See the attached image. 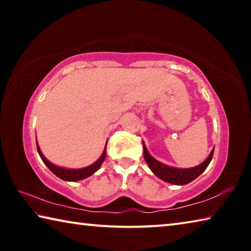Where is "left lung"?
Masks as SVG:
<instances>
[{
	"instance_id": "left-lung-1",
	"label": "left lung",
	"mask_w": 251,
	"mask_h": 251,
	"mask_svg": "<svg viewBox=\"0 0 251 251\" xmlns=\"http://www.w3.org/2000/svg\"><path fill=\"white\" fill-rule=\"evenodd\" d=\"M143 148H144V158H145L146 163L148 166L151 169V172L155 174V175L160 178L161 180L169 182V184L174 185H186L189 184L190 181L201 175V173L205 172V169L208 167V165L212 159V156H214V148L210 151L209 156L207 157L205 161H202L201 165H198L196 167L193 168H175L167 166L160 161L156 160L154 157H152L150 152H148L145 144L143 142Z\"/></svg>"
}]
</instances>
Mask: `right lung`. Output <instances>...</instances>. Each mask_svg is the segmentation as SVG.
I'll use <instances>...</instances> for the list:
<instances>
[{"mask_svg":"<svg viewBox=\"0 0 251 251\" xmlns=\"http://www.w3.org/2000/svg\"><path fill=\"white\" fill-rule=\"evenodd\" d=\"M107 144V143H106ZM36 146H37V151H39V154L41 156L42 160H43V163L46 165V166L49 167V169L50 172H52L54 175H56L58 178H61L63 180H66V181H77V180H82L84 178H87L90 177L91 175H93L95 172H97L100 169V167L101 166V164H103V161L105 160V157H106V146H105V150L103 151V154L100 157L99 159H97L94 164H92L91 166H87V167H84V168H79V169H69V168H62L59 166H56V165H54L49 161L48 159L45 158L44 155L42 154V151L40 150L39 145H37L36 143Z\"/></svg>","mask_w":251,"mask_h":251,"instance_id":"obj_1","label":"right lung"}]
</instances>
